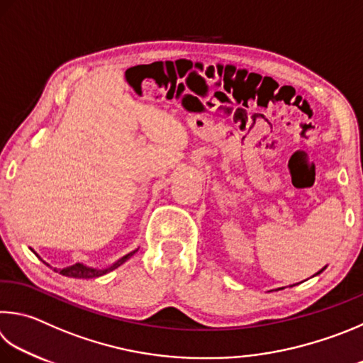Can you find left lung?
<instances>
[{"label": "left lung", "mask_w": 363, "mask_h": 363, "mask_svg": "<svg viewBox=\"0 0 363 363\" xmlns=\"http://www.w3.org/2000/svg\"><path fill=\"white\" fill-rule=\"evenodd\" d=\"M319 273H320V272H319Z\"/></svg>", "instance_id": "left-lung-1"}]
</instances>
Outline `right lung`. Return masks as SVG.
Returning <instances> with one entry per match:
<instances>
[{
	"label": "right lung",
	"instance_id": "1",
	"mask_svg": "<svg viewBox=\"0 0 363 363\" xmlns=\"http://www.w3.org/2000/svg\"><path fill=\"white\" fill-rule=\"evenodd\" d=\"M135 252H138V250H133V252H130V254H127V255H123L122 259H118L114 265H111V267H108V268H104V269H96V268H87V267H84V265H81V263H76V265H71V267H67V268H62V269H57L55 268V272H58L60 274H63V276H68V278H77V279H89V278H98V276H103V274H106V273H109V272H113V269H116V268H118L122 265L123 262H127L131 255H133Z\"/></svg>",
	"mask_w": 363,
	"mask_h": 363
}]
</instances>
